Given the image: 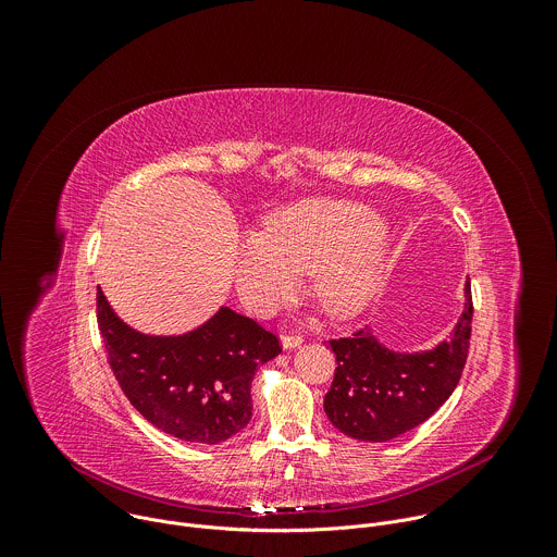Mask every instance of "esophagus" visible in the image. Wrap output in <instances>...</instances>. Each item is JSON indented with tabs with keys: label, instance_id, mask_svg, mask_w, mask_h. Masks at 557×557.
I'll return each mask as SVG.
<instances>
[{
	"label": "esophagus",
	"instance_id": "obj_1",
	"mask_svg": "<svg viewBox=\"0 0 557 557\" xmlns=\"http://www.w3.org/2000/svg\"><path fill=\"white\" fill-rule=\"evenodd\" d=\"M301 344V335H297V333H284L282 335V346H284V350H293V348H297Z\"/></svg>",
	"mask_w": 557,
	"mask_h": 557
}]
</instances>
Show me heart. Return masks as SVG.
Wrapping results in <instances>:
<instances>
[{"mask_svg":"<svg viewBox=\"0 0 557 557\" xmlns=\"http://www.w3.org/2000/svg\"><path fill=\"white\" fill-rule=\"evenodd\" d=\"M385 258L381 218L350 200L312 198L271 213L237 243L235 288L267 312L310 271V293L333 317L357 314L374 295Z\"/></svg>","mask_w":557,"mask_h":557,"instance_id":"heart-1","label":"heart"}]
</instances>
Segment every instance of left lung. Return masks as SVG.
Returning a JSON list of instances; mask_svg holds the SVG:
<instances>
[{
    "instance_id": "1",
    "label": "left lung",
    "mask_w": 557,
    "mask_h": 557,
    "mask_svg": "<svg viewBox=\"0 0 557 557\" xmlns=\"http://www.w3.org/2000/svg\"><path fill=\"white\" fill-rule=\"evenodd\" d=\"M471 284L449 339L425 352H394L374 335L357 331L331 339L335 379L324 396L331 423L350 438L385 443L428 421L460 381L471 337Z\"/></svg>"
}]
</instances>
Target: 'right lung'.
I'll return each mask as SVG.
<instances>
[{
	"label": "right lung",
	"mask_w": 557,
	"mask_h": 557,
	"mask_svg": "<svg viewBox=\"0 0 557 557\" xmlns=\"http://www.w3.org/2000/svg\"><path fill=\"white\" fill-rule=\"evenodd\" d=\"M97 320L129 404L187 443L218 445L245 430L253 414L251 381L282 352L273 333L226 306L191 333L153 337L119 320L99 286Z\"/></svg>",
	"instance_id": "1"
}]
</instances>
